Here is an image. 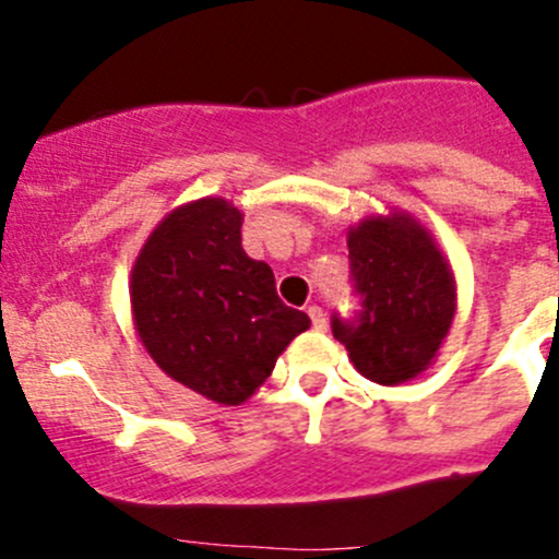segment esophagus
<instances>
[{"mask_svg":"<svg viewBox=\"0 0 559 559\" xmlns=\"http://www.w3.org/2000/svg\"><path fill=\"white\" fill-rule=\"evenodd\" d=\"M308 316H311V324L313 330H326V319H324V311H321L319 306H308Z\"/></svg>","mask_w":559,"mask_h":559,"instance_id":"esophagus-1","label":"esophagus"}]
</instances>
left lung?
<instances>
[{
    "mask_svg": "<svg viewBox=\"0 0 559 559\" xmlns=\"http://www.w3.org/2000/svg\"><path fill=\"white\" fill-rule=\"evenodd\" d=\"M359 311L332 316V335L365 379L394 386L430 368L456 311V284L432 235L408 213L348 229Z\"/></svg>",
    "mask_w": 559,
    "mask_h": 559,
    "instance_id": "1",
    "label": "left lung"
}]
</instances>
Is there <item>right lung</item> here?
<instances>
[{"label": "right lung", "mask_w": 559, "mask_h": 559, "mask_svg": "<svg viewBox=\"0 0 559 559\" xmlns=\"http://www.w3.org/2000/svg\"><path fill=\"white\" fill-rule=\"evenodd\" d=\"M243 213L222 197L175 207L132 267L134 330L175 381L240 405L273 373L278 354L311 326L284 306L275 275L240 246Z\"/></svg>", "instance_id": "1"}]
</instances>
